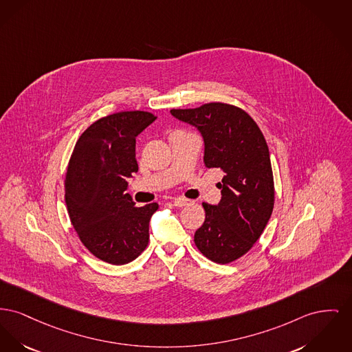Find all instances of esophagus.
I'll list each match as a JSON object with an SVG mask.
<instances>
[{"label":"esophagus","mask_w":352,"mask_h":352,"mask_svg":"<svg viewBox=\"0 0 352 352\" xmlns=\"http://www.w3.org/2000/svg\"><path fill=\"white\" fill-rule=\"evenodd\" d=\"M190 202H191V201H188L186 198H175V199L173 201V204H174V206L175 207L186 206Z\"/></svg>","instance_id":"obj_1"}]
</instances>
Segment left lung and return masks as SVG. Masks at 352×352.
<instances>
[{"label": "left lung", "instance_id": "left-lung-1", "mask_svg": "<svg viewBox=\"0 0 352 352\" xmlns=\"http://www.w3.org/2000/svg\"><path fill=\"white\" fill-rule=\"evenodd\" d=\"M182 122L195 126L205 142V165L221 168L222 199L202 204L205 222L194 242L210 261L226 265L245 255L259 239L274 208V177L269 147L256 122L234 104L210 102L173 109Z\"/></svg>", "mask_w": 352, "mask_h": 352}]
</instances>
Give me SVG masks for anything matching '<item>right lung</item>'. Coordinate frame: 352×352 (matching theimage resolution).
Here are the masks:
<instances>
[{"instance_id": "1", "label": "right lung", "mask_w": 352, "mask_h": 352, "mask_svg": "<svg viewBox=\"0 0 352 352\" xmlns=\"http://www.w3.org/2000/svg\"><path fill=\"white\" fill-rule=\"evenodd\" d=\"M157 117L121 111L90 124L72 153L65 202L83 246L110 265H126L148 243V222L158 204L137 207L126 192L138 171L135 138Z\"/></svg>"}]
</instances>
